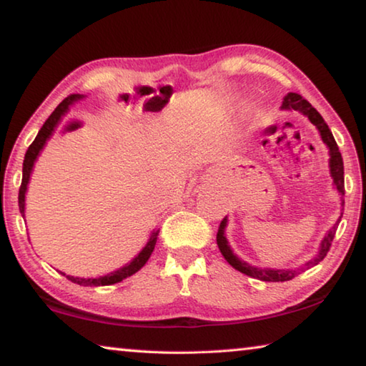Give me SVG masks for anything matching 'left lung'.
Listing matches in <instances>:
<instances>
[{"instance_id": "1", "label": "left lung", "mask_w": 366, "mask_h": 366, "mask_svg": "<svg viewBox=\"0 0 366 366\" xmlns=\"http://www.w3.org/2000/svg\"><path fill=\"white\" fill-rule=\"evenodd\" d=\"M281 109H295V111H300L302 114H305L310 122L313 124V126H317V129L320 131L321 139H323L325 144L330 148V168H331V176H332V181L334 185H336V189L339 190L340 195L345 194V189H344V163H342V157H340V152H339V147L336 144V140L332 137V132L330 131V127H327V124L325 122L323 117L318 113L317 109H315L312 104H310L305 98H302L299 94H287L284 97V102H282V107ZM342 205H344V200H342ZM340 221V219H339ZM339 221L334 224L330 232L325 235V239L321 240V245H320V252L318 255L315 257L313 259H310L308 263H305V266L300 269H269V268H257V266H252L249 263L242 262V259L237 258L232 253L231 247L227 244V239L224 235V229L227 226V216L224 219L221 221L219 229H218V235H216V242H218L219 250L222 253V257L226 258V262L235 268L240 272H244V274L250 276V277H255V280L259 281H266V282H284V281H290L292 277H295L297 274H300V271L303 269H308L312 268V266L318 264L321 259L326 257V253L330 252V247L332 244V239L334 235H336V229Z\"/></svg>"}]
</instances>
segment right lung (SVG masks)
<instances>
[{
	"instance_id": "obj_1",
	"label": "right lung",
	"mask_w": 366,
	"mask_h": 366,
	"mask_svg": "<svg viewBox=\"0 0 366 366\" xmlns=\"http://www.w3.org/2000/svg\"><path fill=\"white\" fill-rule=\"evenodd\" d=\"M82 98V95H77V94H72L67 98H64L63 102H61L56 109L53 111L51 114H49L48 119L43 124L41 129L36 134L35 140L30 144L29 150L26 153V158H24V168H22V184H21V189H19V209H21V214L24 216V212H26V192H27V185H29V179L30 174H32V168H34V163L35 159L39 158L40 152L43 150V147H45L46 140L51 137V134L54 132V129H56L58 124L63 119V116L69 111V107L74 103ZM158 232L159 231H153L150 235V240H148L147 245L144 247V250H142L137 257H135L131 263L122 266L117 271L109 272L107 276H100V277H74V276H66L64 272H61V274L66 276L67 280L79 284V286H111V284H116V282H121L122 280H126V277L132 276L137 272L142 266H144L148 258H150L152 252L154 249V245H157V239H158Z\"/></svg>"
}]
</instances>
